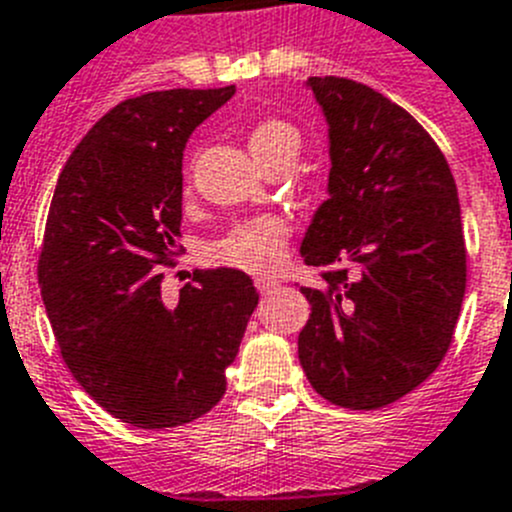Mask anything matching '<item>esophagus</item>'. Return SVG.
Masks as SVG:
<instances>
[{"label":"esophagus","mask_w":512,"mask_h":512,"mask_svg":"<svg viewBox=\"0 0 512 512\" xmlns=\"http://www.w3.org/2000/svg\"><path fill=\"white\" fill-rule=\"evenodd\" d=\"M256 289H259L261 294H271L279 289V281L271 279V276H259V279H256Z\"/></svg>","instance_id":"1"}]
</instances>
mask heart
I'll use <instances>...</instances> for the list:
<instances>
[{
  "instance_id": "b5f03b06",
  "label": "heart",
  "mask_w": 512,
  "mask_h": 512,
  "mask_svg": "<svg viewBox=\"0 0 512 512\" xmlns=\"http://www.w3.org/2000/svg\"><path fill=\"white\" fill-rule=\"evenodd\" d=\"M248 149L261 167H269L276 159L299 152V131L284 119H261L248 129ZM292 228L279 215H259V218L236 223L231 231L210 243V259L218 264L243 271H271L281 264L287 253Z\"/></svg>"
}]
</instances>
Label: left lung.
Segmentation results:
<instances>
[{
    "label": "left lung",
    "instance_id": "left-lung-1",
    "mask_svg": "<svg viewBox=\"0 0 512 512\" xmlns=\"http://www.w3.org/2000/svg\"><path fill=\"white\" fill-rule=\"evenodd\" d=\"M330 126V198L302 241L322 284L299 332V363L322 398L383 409L447 355L467 284L452 170L398 103L350 78H309Z\"/></svg>",
    "mask_w": 512,
    "mask_h": 512
}]
</instances>
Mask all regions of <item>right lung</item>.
I'll return each mask as SVG.
<instances>
[{"label":"right lung","mask_w":512,"mask_h":512,"mask_svg":"<svg viewBox=\"0 0 512 512\" xmlns=\"http://www.w3.org/2000/svg\"><path fill=\"white\" fill-rule=\"evenodd\" d=\"M233 93L126 98L91 126L55 185L37 264L45 312L83 391L139 429L213 409L259 304L238 269H198L180 297L162 294V266L182 251V152Z\"/></svg>","instance_id":"right-lung-1"}]
</instances>
